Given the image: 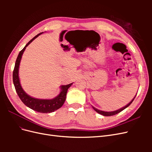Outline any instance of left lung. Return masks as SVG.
<instances>
[{
  "mask_svg": "<svg viewBox=\"0 0 152 152\" xmlns=\"http://www.w3.org/2000/svg\"><path fill=\"white\" fill-rule=\"evenodd\" d=\"M136 96H134V98H133L131 102L127 104H126L125 107H122V108H120V109H118V110H115V111H112V112H104V111H102V110H98V109H97V108H96L95 107H93V106H92V107H93V108L95 110V111L97 112V113H98L99 114H101V115H103V116H112V115H116V114H117V113H120L121 112H122V110H124V109H126V108H127L129 106L131 103H132V102H133V100L134 99V98H135V97H136Z\"/></svg>",
  "mask_w": 152,
  "mask_h": 152,
  "instance_id": "1",
  "label": "left lung"
}]
</instances>
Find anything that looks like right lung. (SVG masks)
Returning a JSON list of instances; mask_svg holds the SVG:
<instances>
[{
    "label": "right lung",
    "mask_w": 152,
    "mask_h": 152,
    "mask_svg": "<svg viewBox=\"0 0 152 152\" xmlns=\"http://www.w3.org/2000/svg\"><path fill=\"white\" fill-rule=\"evenodd\" d=\"M43 33L44 32H42V33H40L38 35H37L35 37H34L33 39L30 40L27 43V44H26L24 48L20 52L16 59L15 68H14L12 79L13 84L14 86H15V89L18 96H19L20 99L22 101V102L26 107H28V108L34 110V111L39 113H48L56 111V110L62 107L65 102L67 91L69 87L73 84V83L67 85L61 86L59 87V88L61 89L60 93H59V94L57 96L53 99H39L33 98L31 96L26 93V92L23 89L19 77V68L23 54L26 48L28 46L32 41Z\"/></svg>",
    "instance_id": "right-lung-1"
}]
</instances>
